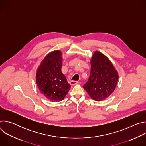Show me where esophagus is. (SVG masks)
Listing matches in <instances>:
<instances>
[{
    "label": "esophagus",
    "instance_id": "1",
    "mask_svg": "<svg viewBox=\"0 0 146 146\" xmlns=\"http://www.w3.org/2000/svg\"><path fill=\"white\" fill-rule=\"evenodd\" d=\"M78 82H78V81H73V80H71V81H70V85L73 86V85H75V84H78Z\"/></svg>",
    "mask_w": 146,
    "mask_h": 146
}]
</instances>
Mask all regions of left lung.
<instances>
[{"label":"left lung","mask_w":146,"mask_h":146,"mask_svg":"<svg viewBox=\"0 0 146 146\" xmlns=\"http://www.w3.org/2000/svg\"><path fill=\"white\" fill-rule=\"evenodd\" d=\"M91 66L89 79L83 88L93 99H105L115 90L118 73L109 59L99 51H95L92 56Z\"/></svg>","instance_id":"left-lung-1"}]
</instances>
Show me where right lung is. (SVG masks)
Segmentation results:
<instances>
[{"instance_id":"1","label":"right lung","mask_w":146,"mask_h":146,"mask_svg":"<svg viewBox=\"0 0 146 146\" xmlns=\"http://www.w3.org/2000/svg\"><path fill=\"white\" fill-rule=\"evenodd\" d=\"M62 54L55 51L41 62L36 73V83L41 93L52 102L64 99L70 88L61 72Z\"/></svg>"}]
</instances>
